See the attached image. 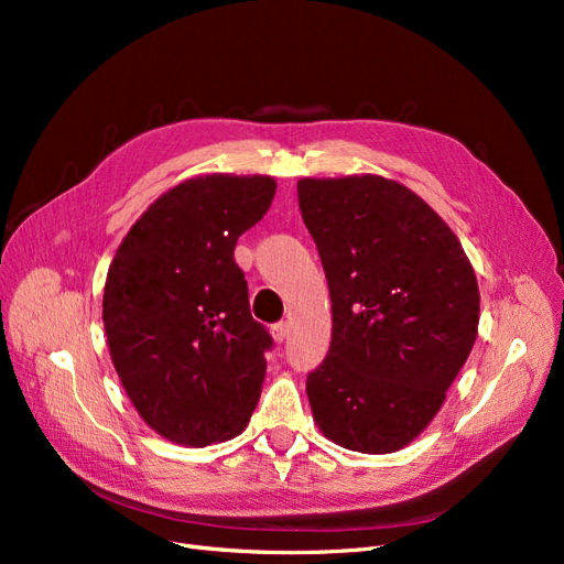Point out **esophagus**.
<instances>
[{
  "instance_id": "34e87169",
  "label": "esophagus",
  "mask_w": 564,
  "mask_h": 564,
  "mask_svg": "<svg viewBox=\"0 0 564 564\" xmlns=\"http://www.w3.org/2000/svg\"><path fill=\"white\" fill-rule=\"evenodd\" d=\"M270 334L278 340V344H282V340H286V336H289V322H275L270 327Z\"/></svg>"
}]
</instances>
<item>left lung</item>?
Returning <instances> with one entry per match:
<instances>
[{"instance_id": "obj_1", "label": "left lung", "mask_w": 564, "mask_h": 564, "mask_svg": "<svg viewBox=\"0 0 564 564\" xmlns=\"http://www.w3.org/2000/svg\"><path fill=\"white\" fill-rule=\"evenodd\" d=\"M299 207L332 296V344L305 379L319 431L390 454L433 421L468 360L480 292L456 235L381 176L303 178Z\"/></svg>"}]
</instances>
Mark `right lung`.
Wrapping results in <instances>:
<instances>
[{"instance_id":"obj_1","label":"right lung","mask_w":564,"mask_h":564,"mask_svg":"<svg viewBox=\"0 0 564 564\" xmlns=\"http://www.w3.org/2000/svg\"><path fill=\"white\" fill-rule=\"evenodd\" d=\"M270 176H199L135 220L108 270L112 365L143 421L176 445L240 435L261 398L272 336L249 311L237 237L275 197Z\"/></svg>"}]
</instances>
